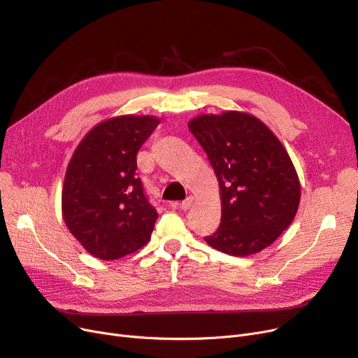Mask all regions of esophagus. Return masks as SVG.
I'll return each mask as SVG.
<instances>
[{
	"label": "esophagus",
	"mask_w": 358,
	"mask_h": 358,
	"mask_svg": "<svg viewBox=\"0 0 358 358\" xmlns=\"http://www.w3.org/2000/svg\"><path fill=\"white\" fill-rule=\"evenodd\" d=\"M193 201H194V199H193V197H187L184 201H181V203L176 204V206H177V208H180L181 210H189V209L192 208Z\"/></svg>",
	"instance_id": "esophagus-1"
}]
</instances>
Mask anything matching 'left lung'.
<instances>
[{
	"instance_id": "8db88e82",
	"label": "left lung",
	"mask_w": 358,
	"mask_h": 358,
	"mask_svg": "<svg viewBox=\"0 0 358 358\" xmlns=\"http://www.w3.org/2000/svg\"><path fill=\"white\" fill-rule=\"evenodd\" d=\"M215 169L219 229L204 238L234 257L257 254L286 231L300 203V181L283 143L250 113L229 110L189 122Z\"/></svg>"
}]
</instances>
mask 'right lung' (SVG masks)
<instances>
[{
	"label": "right lung",
	"mask_w": 358,
	"mask_h": 358,
	"mask_svg": "<svg viewBox=\"0 0 358 358\" xmlns=\"http://www.w3.org/2000/svg\"><path fill=\"white\" fill-rule=\"evenodd\" d=\"M155 116H116L94 126L73 150L62 187V217L84 250L111 261L141 250L158 217L136 176V154Z\"/></svg>",
	"instance_id": "obj_1"
}]
</instances>
